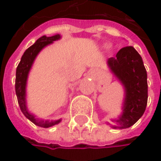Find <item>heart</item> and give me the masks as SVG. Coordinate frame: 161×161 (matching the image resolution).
Listing matches in <instances>:
<instances>
[{"label": "heart", "instance_id": "heart-1", "mask_svg": "<svg viewBox=\"0 0 161 161\" xmlns=\"http://www.w3.org/2000/svg\"><path fill=\"white\" fill-rule=\"evenodd\" d=\"M107 47V46H105V47Z\"/></svg>", "mask_w": 161, "mask_h": 161}]
</instances>
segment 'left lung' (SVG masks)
Wrapping results in <instances>:
<instances>
[{
    "instance_id": "8db88e82",
    "label": "left lung",
    "mask_w": 161,
    "mask_h": 161,
    "mask_svg": "<svg viewBox=\"0 0 161 161\" xmlns=\"http://www.w3.org/2000/svg\"><path fill=\"white\" fill-rule=\"evenodd\" d=\"M107 66L124 89L122 112L112 118L113 129H127L144 114L147 104V74L140 54L133 47L121 48L115 58L107 60Z\"/></svg>"
}]
</instances>
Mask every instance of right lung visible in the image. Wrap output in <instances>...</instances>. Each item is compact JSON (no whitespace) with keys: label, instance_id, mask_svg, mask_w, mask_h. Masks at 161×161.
<instances>
[{"label":"right lung","instance_id":"1","mask_svg":"<svg viewBox=\"0 0 161 161\" xmlns=\"http://www.w3.org/2000/svg\"><path fill=\"white\" fill-rule=\"evenodd\" d=\"M61 38L59 34L47 37L46 35L40 37L31 47L27 49L23 56L21 57L20 62L16 68V94L17 97V102L23 114L33 124L41 128H50L55 125H58L61 119L49 120L38 118L34 114L29 111L27 105V84L30 72L32 68L35 58L38 54L49 45H52L55 41H58Z\"/></svg>","mask_w":161,"mask_h":161}]
</instances>
